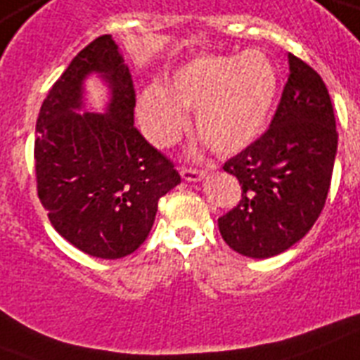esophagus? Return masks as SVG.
Listing matches in <instances>:
<instances>
[{
  "mask_svg": "<svg viewBox=\"0 0 360 360\" xmlns=\"http://www.w3.org/2000/svg\"><path fill=\"white\" fill-rule=\"evenodd\" d=\"M181 177L185 181H201L205 177V172L195 170V168H181Z\"/></svg>",
  "mask_w": 360,
  "mask_h": 360,
  "instance_id": "esophagus-1",
  "label": "esophagus"
}]
</instances>
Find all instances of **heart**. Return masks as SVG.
I'll return each mask as SVG.
<instances>
[{"label": "heart", "instance_id": "obj_1", "mask_svg": "<svg viewBox=\"0 0 360 360\" xmlns=\"http://www.w3.org/2000/svg\"><path fill=\"white\" fill-rule=\"evenodd\" d=\"M277 84L271 60L255 49L238 57H198L175 70L166 86H146L136 114L148 140L166 148L186 127V109H195V129L207 144L216 153L231 155L262 133Z\"/></svg>", "mask_w": 360, "mask_h": 360}]
</instances>
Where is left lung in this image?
I'll return each mask as SVG.
<instances>
[{
  "label": "left lung",
  "mask_w": 360,
  "mask_h": 360,
  "mask_svg": "<svg viewBox=\"0 0 360 360\" xmlns=\"http://www.w3.org/2000/svg\"><path fill=\"white\" fill-rule=\"evenodd\" d=\"M290 75L270 127L224 165L242 186L218 218L221 238L251 259L279 255L311 231L326 205L338 133L326 83L288 53Z\"/></svg>",
  "instance_id": "8db88e82"
}]
</instances>
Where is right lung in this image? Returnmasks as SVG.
Segmentation results:
<instances>
[{
  "label": "right lung",
  "mask_w": 360,
  "mask_h": 360,
  "mask_svg": "<svg viewBox=\"0 0 360 360\" xmlns=\"http://www.w3.org/2000/svg\"><path fill=\"white\" fill-rule=\"evenodd\" d=\"M101 73L105 115L82 106V81ZM133 77L110 34L83 48L55 81L37 120L34 172L40 203L58 235L86 255L122 259L148 238L159 200L181 183L166 155L134 127Z\"/></svg>",
  "instance_id": "right-lung-1"
}]
</instances>
